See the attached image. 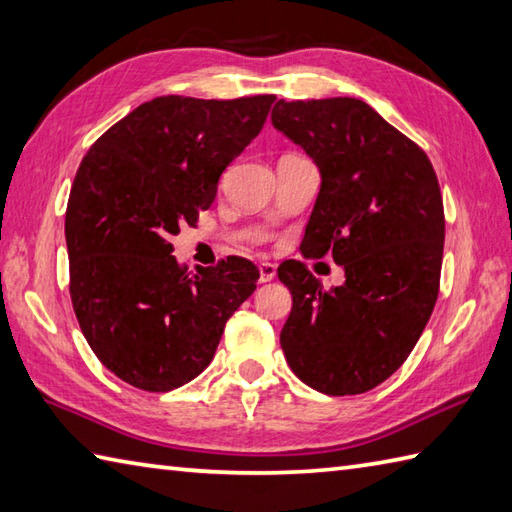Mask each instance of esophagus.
<instances>
[{
    "label": "esophagus",
    "instance_id": "1",
    "mask_svg": "<svg viewBox=\"0 0 512 512\" xmlns=\"http://www.w3.org/2000/svg\"><path fill=\"white\" fill-rule=\"evenodd\" d=\"M258 280L260 283H269V280H274L276 276V265L274 263H260L258 265Z\"/></svg>",
    "mask_w": 512,
    "mask_h": 512
}]
</instances>
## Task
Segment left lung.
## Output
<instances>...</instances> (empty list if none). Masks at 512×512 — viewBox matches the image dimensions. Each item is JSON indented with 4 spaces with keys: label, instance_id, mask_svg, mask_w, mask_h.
<instances>
[{
    "label": "left lung",
    "instance_id": "1",
    "mask_svg": "<svg viewBox=\"0 0 512 512\" xmlns=\"http://www.w3.org/2000/svg\"><path fill=\"white\" fill-rule=\"evenodd\" d=\"M271 123L322 176L302 254H331L344 269V283L325 289L302 263L278 267L291 291L280 347L311 389L371 391L402 367L433 314L444 254L440 183L420 145L360 99H280Z\"/></svg>",
    "mask_w": 512,
    "mask_h": 512
}]
</instances>
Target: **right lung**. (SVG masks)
Here are the masks:
<instances>
[{"label":"right lung","mask_w":512,"mask_h":512,"mask_svg":"<svg viewBox=\"0 0 512 512\" xmlns=\"http://www.w3.org/2000/svg\"><path fill=\"white\" fill-rule=\"evenodd\" d=\"M274 101L156 97L83 156L66 210L70 298L90 349L132 387L165 393L194 380L254 294L247 258L187 274L170 238L214 203Z\"/></svg>","instance_id":"right-lung-1"}]
</instances>
